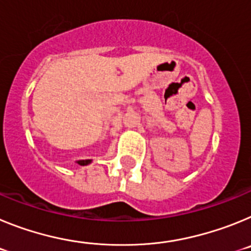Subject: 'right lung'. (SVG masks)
Listing matches in <instances>:
<instances>
[{"label":"right lung","instance_id":"obj_1","mask_svg":"<svg viewBox=\"0 0 251 251\" xmlns=\"http://www.w3.org/2000/svg\"><path fill=\"white\" fill-rule=\"evenodd\" d=\"M76 163L80 166H86L92 163V159H79V161H76Z\"/></svg>","mask_w":251,"mask_h":251}]
</instances>
